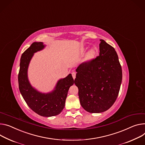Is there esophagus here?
<instances>
[{"label":"esophagus","instance_id":"1","mask_svg":"<svg viewBox=\"0 0 145 145\" xmlns=\"http://www.w3.org/2000/svg\"><path fill=\"white\" fill-rule=\"evenodd\" d=\"M72 77H73V78L74 79V78H76V73L75 72H73L72 73Z\"/></svg>","mask_w":145,"mask_h":145}]
</instances>
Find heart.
<instances>
[{
  "label": "heart",
  "mask_w": 145,
  "mask_h": 145,
  "mask_svg": "<svg viewBox=\"0 0 145 145\" xmlns=\"http://www.w3.org/2000/svg\"><path fill=\"white\" fill-rule=\"evenodd\" d=\"M94 50H91V51H90V52H89V57H92V56H94Z\"/></svg>",
  "instance_id": "heart-1"
}]
</instances>
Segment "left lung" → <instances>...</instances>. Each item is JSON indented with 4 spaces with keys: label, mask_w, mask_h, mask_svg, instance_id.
I'll return each instance as SVG.
<instances>
[{
    "label": "left lung",
    "mask_w": 145,
    "mask_h": 145,
    "mask_svg": "<svg viewBox=\"0 0 145 145\" xmlns=\"http://www.w3.org/2000/svg\"><path fill=\"white\" fill-rule=\"evenodd\" d=\"M99 56L81 63L74 84L82 106L89 113L108 110L116 101L122 81V69L115 49L101 39Z\"/></svg>",
    "instance_id": "1"
}]
</instances>
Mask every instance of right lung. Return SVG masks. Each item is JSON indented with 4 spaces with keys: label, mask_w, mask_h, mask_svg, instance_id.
Listing matches in <instances>:
<instances>
[{
    "label": "right lung",
    "mask_w": 145,
    "mask_h": 145,
    "mask_svg": "<svg viewBox=\"0 0 145 145\" xmlns=\"http://www.w3.org/2000/svg\"><path fill=\"white\" fill-rule=\"evenodd\" d=\"M44 47L42 42H34L21 56L18 76L20 93L28 106L39 115L50 117L59 114L65 107L69 87L74 81L71 74L59 80L55 89L48 94H42L30 84L27 76L29 62L35 52Z\"/></svg>",
    "instance_id": "obj_1"
}]
</instances>
